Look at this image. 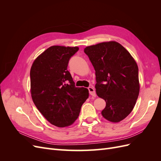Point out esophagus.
<instances>
[{"label": "esophagus", "instance_id": "34e87169", "mask_svg": "<svg viewBox=\"0 0 161 161\" xmlns=\"http://www.w3.org/2000/svg\"><path fill=\"white\" fill-rule=\"evenodd\" d=\"M88 90H89V94H90L91 96H93V97H95V96H96V92H95V91L93 87H92V86L89 87Z\"/></svg>", "mask_w": 161, "mask_h": 161}]
</instances>
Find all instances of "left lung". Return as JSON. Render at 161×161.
<instances>
[{"instance_id": "8db88e82", "label": "left lung", "mask_w": 161, "mask_h": 161, "mask_svg": "<svg viewBox=\"0 0 161 161\" xmlns=\"http://www.w3.org/2000/svg\"><path fill=\"white\" fill-rule=\"evenodd\" d=\"M95 70L97 95L106 102L104 118L119 122L134 109L140 91L138 67L129 52L116 42L86 47Z\"/></svg>"}]
</instances>
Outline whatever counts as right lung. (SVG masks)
<instances>
[{
	"label": "right lung",
	"mask_w": 161,
	"mask_h": 161,
	"mask_svg": "<svg viewBox=\"0 0 161 161\" xmlns=\"http://www.w3.org/2000/svg\"><path fill=\"white\" fill-rule=\"evenodd\" d=\"M78 47L53 46L33 62L30 70L31 94L34 104L52 125L63 128L75 122L89 90L76 87L67 70Z\"/></svg>",
	"instance_id": "1"
}]
</instances>
